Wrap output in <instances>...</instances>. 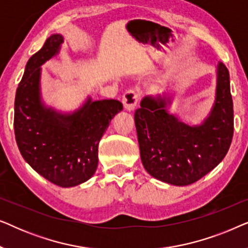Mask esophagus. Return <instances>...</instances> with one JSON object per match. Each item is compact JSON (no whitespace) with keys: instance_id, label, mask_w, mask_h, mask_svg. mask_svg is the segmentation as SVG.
Masks as SVG:
<instances>
[{"instance_id":"1","label":"esophagus","mask_w":248,"mask_h":248,"mask_svg":"<svg viewBox=\"0 0 248 248\" xmlns=\"http://www.w3.org/2000/svg\"><path fill=\"white\" fill-rule=\"evenodd\" d=\"M139 99H140V93H139L137 90L130 89L123 94V99H122V101H123L125 109L131 111L134 109L135 106H137Z\"/></svg>"}]
</instances>
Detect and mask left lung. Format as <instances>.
I'll use <instances>...</instances> for the list:
<instances>
[{"instance_id": "left-lung-1", "label": "left lung", "mask_w": 248, "mask_h": 248, "mask_svg": "<svg viewBox=\"0 0 248 248\" xmlns=\"http://www.w3.org/2000/svg\"><path fill=\"white\" fill-rule=\"evenodd\" d=\"M217 74L215 104L201 125L189 126L169 114V98L142 99L134 121L142 164L152 177L171 185H189L225 158L233 135V105L225 64H218Z\"/></svg>"}]
</instances>
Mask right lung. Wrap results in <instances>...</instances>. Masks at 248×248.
Listing matches in <instances>:
<instances>
[{"label": "right lung", "instance_id": "1", "mask_svg": "<svg viewBox=\"0 0 248 248\" xmlns=\"http://www.w3.org/2000/svg\"><path fill=\"white\" fill-rule=\"evenodd\" d=\"M63 37L52 35L30 57L15 100L16 141L23 159L53 184L72 187L87 182L98 166V144L123 109L118 100H91L72 114L57 113L40 100V66L59 53Z\"/></svg>", "mask_w": 248, "mask_h": 248}]
</instances>
